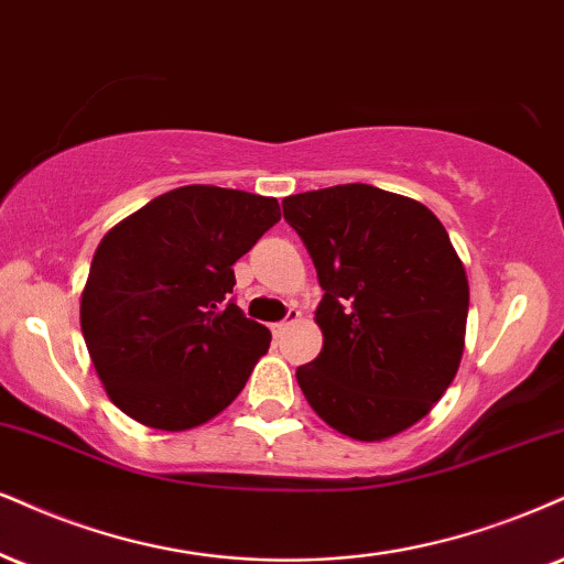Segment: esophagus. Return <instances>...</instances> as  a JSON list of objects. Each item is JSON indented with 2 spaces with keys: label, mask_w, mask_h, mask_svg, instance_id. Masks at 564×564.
Masks as SVG:
<instances>
[{
  "label": "esophagus",
  "mask_w": 564,
  "mask_h": 564,
  "mask_svg": "<svg viewBox=\"0 0 564 564\" xmlns=\"http://www.w3.org/2000/svg\"><path fill=\"white\" fill-rule=\"evenodd\" d=\"M297 322H301V311H297V308H290V311H288V318H284V322H280V324L271 326V332H274V337H282L284 332H288L290 326L297 324Z\"/></svg>",
  "instance_id": "esophagus-1"
}]
</instances>
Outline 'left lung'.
I'll list each match as a JSON object with an SVG mask.
<instances>
[{"instance_id":"obj_1","label":"left lung","mask_w":564,"mask_h":564,"mask_svg":"<svg viewBox=\"0 0 564 564\" xmlns=\"http://www.w3.org/2000/svg\"><path fill=\"white\" fill-rule=\"evenodd\" d=\"M284 219L314 259L322 352L295 371L339 434L384 442L426 419L460 368L468 276L419 200L350 183L288 196Z\"/></svg>"}]
</instances>
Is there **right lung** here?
Returning <instances> with one entry per match:
<instances>
[{
  "label": "right lung",
  "instance_id": "1",
  "mask_svg": "<svg viewBox=\"0 0 564 564\" xmlns=\"http://www.w3.org/2000/svg\"><path fill=\"white\" fill-rule=\"evenodd\" d=\"M280 217L276 198L185 185L104 235L80 295V329L124 415L187 431L238 398L271 332L225 305L232 263Z\"/></svg>",
  "mask_w": 564,
  "mask_h": 564
}]
</instances>
